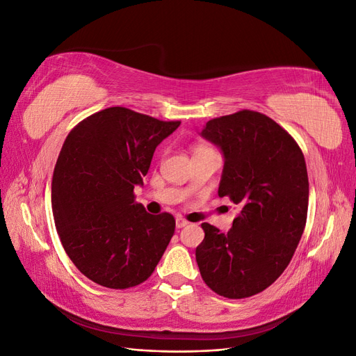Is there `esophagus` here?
Wrapping results in <instances>:
<instances>
[{
    "label": "esophagus",
    "mask_w": 356,
    "mask_h": 356,
    "mask_svg": "<svg viewBox=\"0 0 356 356\" xmlns=\"http://www.w3.org/2000/svg\"><path fill=\"white\" fill-rule=\"evenodd\" d=\"M175 224H177V227H178V229H182V227H186V225L188 224V221H187V220H184L182 217H177Z\"/></svg>",
    "instance_id": "1"
}]
</instances>
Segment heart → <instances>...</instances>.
<instances>
[{"label":"heart","mask_w":356,"mask_h":356,"mask_svg":"<svg viewBox=\"0 0 356 356\" xmlns=\"http://www.w3.org/2000/svg\"><path fill=\"white\" fill-rule=\"evenodd\" d=\"M200 149H207V147H197L196 152H200ZM196 152H195V153H196Z\"/></svg>","instance_id":"1"}]
</instances>
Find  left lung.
<instances>
[{"label": "left lung", "mask_w": 356, "mask_h": 356, "mask_svg": "<svg viewBox=\"0 0 356 356\" xmlns=\"http://www.w3.org/2000/svg\"><path fill=\"white\" fill-rule=\"evenodd\" d=\"M200 135L224 156L218 196H229L241 211L227 233L202 224L199 270L213 293L251 297L284 273L303 234L309 204L305 156L285 129L257 111L212 118Z\"/></svg>", "instance_id": "obj_1"}]
</instances>
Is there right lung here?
<instances>
[{
    "instance_id": "obj_1",
    "label": "right lung",
    "mask_w": 356,
    "mask_h": 356,
    "mask_svg": "<svg viewBox=\"0 0 356 356\" xmlns=\"http://www.w3.org/2000/svg\"><path fill=\"white\" fill-rule=\"evenodd\" d=\"M179 124L111 106L84 118L63 143L51 179L53 218L63 250L95 284H143L168 248L175 218L148 213L134 188Z\"/></svg>"
}]
</instances>
